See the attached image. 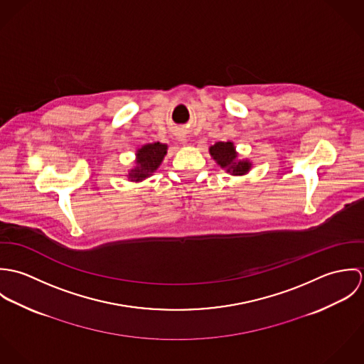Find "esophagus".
Segmentation results:
<instances>
[{"label":"esophagus","mask_w":364,"mask_h":364,"mask_svg":"<svg viewBox=\"0 0 364 364\" xmlns=\"http://www.w3.org/2000/svg\"><path fill=\"white\" fill-rule=\"evenodd\" d=\"M178 140H179L181 143H186V137H185L183 134H178Z\"/></svg>","instance_id":"34e87169"}]
</instances>
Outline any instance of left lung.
Wrapping results in <instances>:
<instances>
[{"label":"left lung","mask_w":364,"mask_h":364,"mask_svg":"<svg viewBox=\"0 0 364 364\" xmlns=\"http://www.w3.org/2000/svg\"><path fill=\"white\" fill-rule=\"evenodd\" d=\"M210 154L217 161L221 168H227V172L232 175H244L250 171L251 162L237 161V153L232 143L218 141L210 147Z\"/></svg>","instance_id":"1"}]
</instances>
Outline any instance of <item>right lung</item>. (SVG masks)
<instances>
[{
	"mask_svg": "<svg viewBox=\"0 0 364 364\" xmlns=\"http://www.w3.org/2000/svg\"><path fill=\"white\" fill-rule=\"evenodd\" d=\"M165 154H166V146L161 143L147 144L141 147L137 151V161H136L137 166L130 171L129 178L136 182L149 178L159 166Z\"/></svg>",
	"mask_w": 364,
	"mask_h": 364,
	"instance_id": "right-lung-1",
	"label": "right lung"
}]
</instances>
